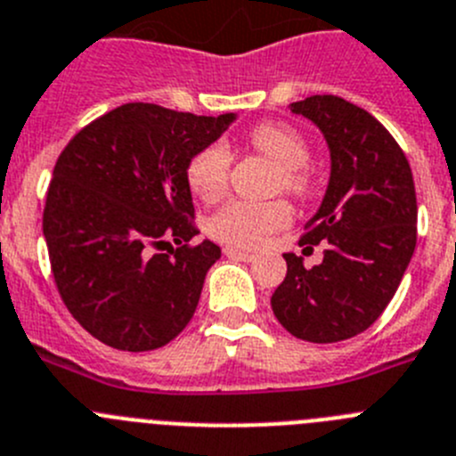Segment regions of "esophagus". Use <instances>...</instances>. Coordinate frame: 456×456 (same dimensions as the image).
<instances>
[{
  "label": "esophagus",
  "instance_id": "obj_1",
  "mask_svg": "<svg viewBox=\"0 0 456 456\" xmlns=\"http://www.w3.org/2000/svg\"><path fill=\"white\" fill-rule=\"evenodd\" d=\"M224 256L240 258V261H254V258H256V254L245 252V249H238V248H224Z\"/></svg>",
  "mask_w": 456,
  "mask_h": 456
}]
</instances>
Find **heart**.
Segmentation results:
<instances>
[{"label": "heart", "instance_id": "obj_1", "mask_svg": "<svg viewBox=\"0 0 456 456\" xmlns=\"http://www.w3.org/2000/svg\"><path fill=\"white\" fill-rule=\"evenodd\" d=\"M249 142L281 166L279 186L297 198L309 195L314 188V177L306 170L311 150L299 131L281 122H261L249 131ZM229 172H232V154L223 142H213L195 154L191 161L188 183L204 202H216L227 192ZM289 223L290 207L284 200H274V202L232 200L213 216L208 223V233L236 248H258L270 233L279 232Z\"/></svg>", "mask_w": 456, "mask_h": 456}]
</instances>
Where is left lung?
<instances>
[{
    "label": "left lung",
    "instance_id": "obj_1",
    "mask_svg": "<svg viewBox=\"0 0 456 456\" xmlns=\"http://www.w3.org/2000/svg\"><path fill=\"white\" fill-rule=\"evenodd\" d=\"M290 110L314 122L330 147L331 172L299 245L325 243L314 268L284 254L286 277L270 297L286 331L338 343L366 331L387 309L416 249L418 204L404 151L387 126L352 102L314 95Z\"/></svg>",
    "mask_w": 456,
    "mask_h": 456
}]
</instances>
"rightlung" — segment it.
Segmentation results:
<instances>
[{
    "instance_id": "obj_1",
    "label": "right lung",
    "mask_w": 456,
    "mask_h": 456,
    "mask_svg": "<svg viewBox=\"0 0 456 456\" xmlns=\"http://www.w3.org/2000/svg\"><path fill=\"white\" fill-rule=\"evenodd\" d=\"M233 120L131 102L61 151L43 213L49 264L69 314L106 346L157 350L191 322L220 248L191 245L188 166Z\"/></svg>"
}]
</instances>
